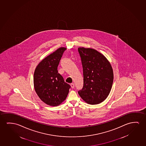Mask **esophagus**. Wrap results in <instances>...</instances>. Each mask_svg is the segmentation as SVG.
I'll return each instance as SVG.
<instances>
[{
    "instance_id": "1",
    "label": "esophagus",
    "mask_w": 146,
    "mask_h": 146,
    "mask_svg": "<svg viewBox=\"0 0 146 146\" xmlns=\"http://www.w3.org/2000/svg\"><path fill=\"white\" fill-rule=\"evenodd\" d=\"M70 86L71 87V88H74V84L73 83H71V84H70Z\"/></svg>"
}]
</instances>
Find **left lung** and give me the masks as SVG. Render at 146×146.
I'll return each instance as SVG.
<instances>
[{
	"label": "left lung",
	"instance_id": "1",
	"mask_svg": "<svg viewBox=\"0 0 146 146\" xmlns=\"http://www.w3.org/2000/svg\"><path fill=\"white\" fill-rule=\"evenodd\" d=\"M82 62L84 84L79 95L87 104H100L110 93L113 72L110 62L94 49L79 48Z\"/></svg>",
	"mask_w": 146,
	"mask_h": 146
}]
</instances>
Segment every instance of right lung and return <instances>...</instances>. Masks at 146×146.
<instances>
[{
	"label": "right lung",
	"instance_id": "right-lung-1",
	"mask_svg": "<svg viewBox=\"0 0 146 146\" xmlns=\"http://www.w3.org/2000/svg\"><path fill=\"white\" fill-rule=\"evenodd\" d=\"M66 49L64 47L57 49L42 60L35 70V90L41 100L49 106H59L67 97L71 87L57 70Z\"/></svg>",
	"mask_w": 146,
	"mask_h": 146
}]
</instances>
